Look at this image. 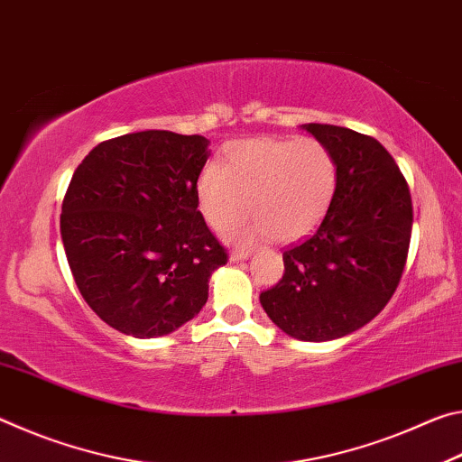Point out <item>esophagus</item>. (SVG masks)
Masks as SVG:
<instances>
[{
  "label": "esophagus",
  "instance_id": "1",
  "mask_svg": "<svg viewBox=\"0 0 462 462\" xmlns=\"http://www.w3.org/2000/svg\"><path fill=\"white\" fill-rule=\"evenodd\" d=\"M250 256V250L248 248H234L230 253V261L232 263H238V261H245Z\"/></svg>",
  "mask_w": 462,
  "mask_h": 462
}]
</instances>
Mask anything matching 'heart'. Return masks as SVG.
<instances>
[{"label": "heart", "mask_w": 462, "mask_h": 462, "mask_svg": "<svg viewBox=\"0 0 462 462\" xmlns=\"http://www.w3.org/2000/svg\"><path fill=\"white\" fill-rule=\"evenodd\" d=\"M338 189V162L316 138H250L226 146L220 167H208L198 183L199 209L216 230L242 216L253 224L236 240L267 234L293 242L314 232Z\"/></svg>", "instance_id": "obj_1"}]
</instances>
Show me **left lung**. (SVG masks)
I'll return each instance as SVG.
<instances>
[{"label": "left lung", "mask_w": 462, "mask_h": 462, "mask_svg": "<svg viewBox=\"0 0 462 462\" xmlns=\"http://www.w3.org/2000/svg\"><path fill=\"white\" fill-rule=\"evenodd\" d=\"M338 162V189L318 230L283 253L285 273L261 306L285 334L326 342L387 306L408 259L413 208L385 146L330 124H303Z\"/></svg>", "instance_id": "8db88e82"}]
</instances>
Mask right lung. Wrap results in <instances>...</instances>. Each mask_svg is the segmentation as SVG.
<instances>
[{
  "label": "right lung",
  "instance_id": "1",
  "mask_svg": "<svg viewBox=\"0 0 462 462\" xmlns=\"http://www.w3.org/2000/svg\"><path fill=\"white\" fill-rule=\"evenodd\" d=\"M209 140L144 130L97 144L62 199L60 236L83 300L107 326L156 338L208 301L228 253L198 209Z\"/></svg>",
  "mask_w": 462,
  "mask_h": 462
}]
</instances>
